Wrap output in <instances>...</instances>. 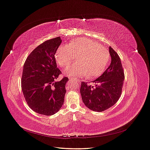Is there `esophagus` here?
Listing matches in <instances>:
<instances>
[{"label": "esophagus", "mask_w": 150, "mask_h": 150, "mask_svg": "<svg viewBox=\"0 0 150 150\" xmlns=\"http://www.w3.org/2000/svg\"><path fill=\"white\" fill-rule=\"evenodd\" d=\"M72 77H69V80H72Z\"/></svg>", "instance_id": "esophagus-1"}]
</instances>
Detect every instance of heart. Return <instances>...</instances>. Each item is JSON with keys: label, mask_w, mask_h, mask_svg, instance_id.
<instances>
[{"label": "heart", "mask_w": 150, "mask_h": 150, "mask_svg": "<svg viewBox=\"0 0 150 150\" xmlns=\"http://www.w3.org/2000/svg\"><path fill=\"white\" fill-rule=\"evenodd\" d=\"M77 63L69 67L65 74L70 76H86L89 78L101 75L110 59V53L105 47L84 38L75 39L69 45H62L55 53L58 64L68 67L76 57Z\"/></svg>", "instance_id": "1"}]
</instances>
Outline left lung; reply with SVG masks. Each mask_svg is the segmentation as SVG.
Instances as JSON below:
<instances>
[{"instance_id":"obj_1","label":"left lung","mask_w":150,"mask_h":150,"mask_svg":"<svg viewBox=\"0 0 150 150\" xmlns=\"http://www.w3.org/2000/svg\"><path fill=\"white\" fill-rule=\"evenodd\" d=\"M111 62L99 78L92 82L93 87L81 82L80 93L84 105L96 112H102L115 105L122 92L124 71L120 58L117 52L109 47Z\"/></svg>"}]
</instances>
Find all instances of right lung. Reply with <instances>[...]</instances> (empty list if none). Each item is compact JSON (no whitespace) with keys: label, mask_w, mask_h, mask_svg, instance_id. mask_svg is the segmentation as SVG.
Here are the masks:
<instances>
[{"label":"right lung","mask_w":150,"mask_h":150,"mask_svg":"<svg viewBox=\"0 0 150 150\" xmlns=\"http://www.w3.org/2000/svg\"><path fill=\"white\" fill-rule=\"evenodd\" d=\"M61 43L60 37L45 41L27 58L23 67L21 88L28 106L44 115L57 112L64 103L67 77L55 81L61 70L54 54Z\"/></svg>","instance_id":"1"}]
</instances>
